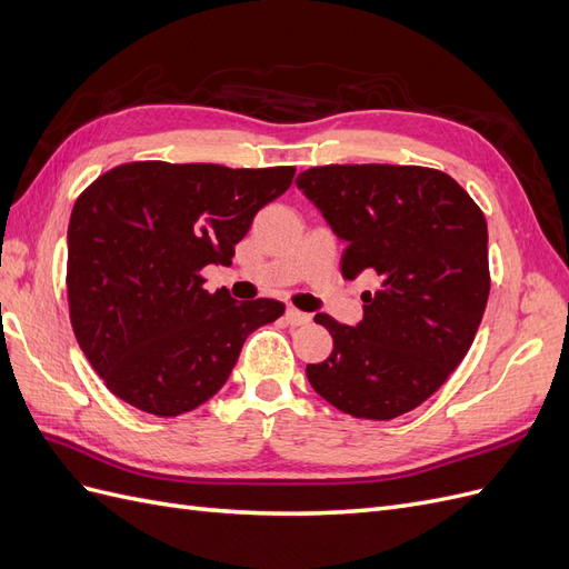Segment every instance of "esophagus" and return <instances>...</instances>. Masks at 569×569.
<instances>
[{
    "mask_svg": "<svg viewBox=\"0 0 569 569\" xmlns=\"http://www.w3.org/2000/svg\"><path fill=\"white\" fill-rule=\"evenodd\" d=\"M284 320H287L289 325H308V322H311V316L299 311V308H287Z\"/></svg>",
    "mask_w": 569,
    "mask_h": 569,
    "instance_id": "34e87169",
    "label": "esophagus"
}]
</instances>
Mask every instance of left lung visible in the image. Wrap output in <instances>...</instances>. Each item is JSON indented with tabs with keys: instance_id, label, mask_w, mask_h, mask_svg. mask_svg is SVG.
Segmentation results:
<instances>
[{
	"instance_id": "1",
	"label": "left lung",
	"mask_w": 569,
	"mask_h": 569,
	"mask_svg": "<svg viewBox=\"0 0 569 569\" xmlns=\"http://www.w3.org/2000/svg\"><path fill=\"white\" fill-rule=\"evenodd\" d=\"M297 184L347 242L343 278L380 280L356 327L316 316L335 349L306 366L308 382L353 418H399L472 347L491 289L487 218L451 176L422 166H316Z\"/></svg>"
}]
</instances>
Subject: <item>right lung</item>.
Returning a JSON list of instances; mask_svg holds the SVG:
<instances>
[{
    "instance_id": "right-lung-1",
    "label": "right lung",
    "mask_w": 569,
    "mask_h": 569,
    "mask_svg": "<svg viewBox=\"0 0 569 569\" xmlns=\"http://www.w3.org/2000/svg\"><path fill=\"white\" fill-rule=\"evenodd\" d=\"M295 166L132 161L99 176L68 222V313L107 389L149 416L176 418L228 382L244 339L278 320L274 299L203 289L230 263L253 216L284 194Z\"/></svg>"
}]
</instances>
